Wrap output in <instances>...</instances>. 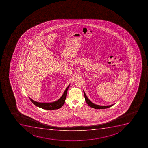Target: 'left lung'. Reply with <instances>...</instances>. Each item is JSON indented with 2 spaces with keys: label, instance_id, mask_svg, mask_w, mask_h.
I'll return each mask as SVG.
<instances>
[{
  "label": "left lung",
  "instance_id": "1",
  "mask_svg": "<svg viewBox=\"0 0 148 148\" xmlns=\"http://www.w3.org/2000/svg\"><path fill=\"white\" fill-rule=\"evenodd\" d=\"M84 97H85V101H86V103H87L88 105L90 106L91 108L95 109H105V108H109V107H112V106L114 105H111L109 106H99L98 105H96V104L93 103L92 102L90 101V100H89V99L87 98V97L85 94V92H84Z\"/></svg>",
  "mask_w": 148,
  "mask_h": 148
}]
</instances>
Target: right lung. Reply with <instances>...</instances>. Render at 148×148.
Segmentation results:
<instances>
[{
    "label": "right lung",
    "mask_w": 148,
    "mask_h": 148,
    "mask_svg": "<svg viewBox=\"0 0 148 148\" xmlns=\"http://www.w3.org/2000/svg\"><path fill=\"white\" fill-rule=\"evenodd\" d=\"M70 85H68V87L66 88V90L64 91L62 97L59 99L58 100L51 102V103H41V102H38L35 101L34 100L30 99L31 101L32 102L34 105L36 106L37 107H39L40 108H42V109H46V110H54V109H57L60 108L63 106V105L64 104L65 100L66 98V95H67V90H68V88L69 87Z\"/></svg>",
    "instance_id": "right-lung-1"
}]
</instances>
